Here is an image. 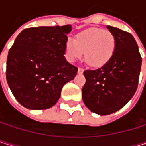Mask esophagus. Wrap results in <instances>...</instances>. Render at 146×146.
<instances>
[{
    "mask_svg": "<svg viewBox=\"0 0 146 146\" xmlns=\"http://www.w3.org/2000/svg\"><path fill=\"white\" fill-rule=\"evenodd\" d=\"M83 72H84V69H83V68H81V67H79V68H78V74H82Z\"/></svg>",
    "mask_w": 146,
    "mask_h": 146,
    "instance_id": "1",
    "label": "esophagus"
}]
</instances>
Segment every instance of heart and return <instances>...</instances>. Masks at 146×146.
<instances>
[{
  "mask_svg": "<svg viewBox=\"0 0 146 146\" xmlns=\"http://www.w3.org/2000/svg\"><path fill=\"white\" fill-rule=\"evenodd\" d=\"M115 49V38L109 31L97 28L85 30L69 38L66 44V57L74 62L85 52L86 63L92 67H101L111 59Z\"/></svg>",
  "mask_w": 146,
  "mask_h": 146,
  "instance_id": "heart-1",
  "label": "heart"
}]
</instances>
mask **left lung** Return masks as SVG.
Segmentation results:
<instances>
[{"mask_svg":"<svg viewBox=\"0 0 146 146\" xmlns=\"http://www.w3.org/2000/svg\"><path fill=\"white\" fill-rule=\"evenodd\" d=\"M115 38L111 59L96 70H86L82 99L87 108L101 115L121 110L137 91L142 58L133 36L108 25Z\"/></svg>","mask_w":146,"mask_h":146,"instance_id":"obj_1","label":"left lung"}]
</instances>
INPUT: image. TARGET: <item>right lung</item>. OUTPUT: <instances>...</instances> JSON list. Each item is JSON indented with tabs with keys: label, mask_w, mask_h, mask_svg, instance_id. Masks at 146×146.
Wrapping results in <instances>:
<instances>
[{
	"label": "right lung",
	"mask_w": 146,
	"mask_h": 146,
	"mask_svg": "<svg viewBox=\"0 0 146 146\" xmlns=\"http://www.w3.org/2000/svg\"><path fill=\"white\" fill-rule=\"evenodd\" d=\"M70 25L41 26L23 30L7 58L6 78L15 98L29 110L52 107L66 83L78 68L65 58Z\"/></svg>",
	"instance_id": "right-lung-1"
}]
</instances>
